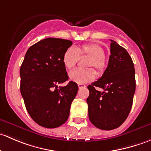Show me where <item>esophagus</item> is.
Returning a JSON list of instances; mask_svg holds the SVG:
<instances>
[{
	"instance_id": "34e87169",
	"label": "esophagus",
	"mask_w": 151,
	"mask_h": 151,
	"mask_svg": "<svg viewBox=\"0 0 151 151\" xmlns=\"http://www.w3.org/2000/svg\"><path fill=\"white\" fill-rule=\"evenodd\" d=\"M85 87H86V85L84 84H78V88H80V89H81V88H84Z\"/></svg>"
}]
</instances>
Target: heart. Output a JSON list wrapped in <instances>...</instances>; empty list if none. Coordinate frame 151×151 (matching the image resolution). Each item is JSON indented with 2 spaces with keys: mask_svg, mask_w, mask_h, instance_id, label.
Masks as SVG:
<instances>
[{
  "mask_svg": "<svg viewBox=\"0 0 151 151\" xmlns=\"http://www.w3.org/2000/svg\"><path fill=\"white\" fill-rule=\"evenodd\" d=\"M88 55L91 57L88 63V67L93 66L99 72L105 68V52L100 45L97 44H86L80 47H69L66 50L63 56V63L67 69H71L78 62L80 56ZM71 81L78 84L91 82L95 78L96 72L93 68L81 69L76 68L70 71L68 74Z\"/></svg>",
  "mask_w": 151,
  "mask_h": 151,
  "instance_id": "b5f03b06",
  "label": "heart"
}]
</instances>
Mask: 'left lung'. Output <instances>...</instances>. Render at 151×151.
<instances>
[{
  "label": "left lung",
  "mask_w": 151,
  "mask_h": 151,
  "mask_svg": "<svg viewBox=\"0 0 151 151\" xmlns=\"http://www.w3.org/2000/svg\"><path fill=\"white\" fill-rule=\"evenodd\" d=\"M110 56L107 68L97 81L88 86V117L102 130L119 127L126 121L133 103L136 89L134 63L126 49L110 40ZM102 88V92L95 87Z\"/></svg>",
  "instance_id": "1"
}]
</instances>
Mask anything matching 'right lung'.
I'll use <instances>...</instances> for the list:
<instances>
[{"instance_id": "add662e5", "label": "right lung", "mask_w": 151, "mask_h": 151, "mask_svg": "<svg viewBox=\"0 0 151 151\" xmlns=\"http://www.w3.org/2000/svg\"><path fill=\"white\" fill-rule=\"evenodd\" d=\"M72 42L47 38L32 45L20 67V92L30 116L43 127L52 129L67 121L78 85L68 80L63 56Z\"/></svg>"}]
</instances>
